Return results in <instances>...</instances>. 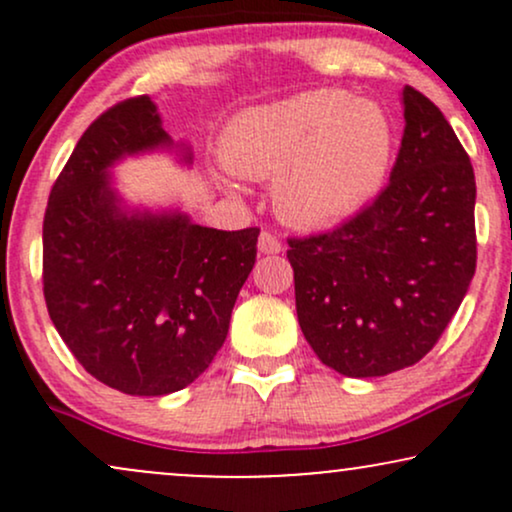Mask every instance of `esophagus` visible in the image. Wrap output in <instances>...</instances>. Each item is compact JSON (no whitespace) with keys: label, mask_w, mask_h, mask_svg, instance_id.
Wrapping results in <instances>:
<instances>
[{"label":"esophagus","mask_w":512,"mask_h":512,"mask_svg":"<svg viewBox=\"0 0 512 512\" xmlns=\"http://www.w3.org/2000/svg\"><path fill=\"white\" fill-rule=\"evenodd\" d=\"M257 248H260L262 255H276V252H281V240L272 231H262Z\"/></svg>","instance_id":"1"}]
</instances>
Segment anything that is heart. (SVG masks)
Wrapping results in <instances>:
<instances>
[{
    "instance_id": "b5f03b06",
    "label": "heart",
    "mask_w": 512,
    "mask_h": 512,
    "mask_svg": "<svg viewBox=\"0 0 512 512\" xmlns=\"http://www.w3.org/2000/svg\"><path fill=\"white\" fill-rule=\"evenodd\" d=\"M395 129L375 101L313 88L228 122L221 158L250 180H276V207L298 226H332L380 192Z\"/></svg>"
}]
</instances>
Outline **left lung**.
Listing matches in <instances>:
<instances>
[{"label": "left lung", "instance_id": "8db88e82", "mask_svg": "<svg viewBox=\"0 0 512 512\" xmlns=\"http://www.w3.org/2000/svg\"><path fill=\"white\" fill-rule=\"evenodd\" d=\"M390 182L337 228L289 238L301 330L325 366L378 378L436 346L477 269V182L450 122L404 86Z\"/></svg>", "mask_w": 512, "mask_h": 512}]
</instances>
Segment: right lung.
Segmentation results:
<instances>
[{"label":"right lung","instance_id":"right-lung-1","mask_svg":"<svg viewBox=\"0 0 512 512\" xmlns=\"http://www.w3.org/2000/svg\"><path fill=\"white\" fill-rule=\"evenodd\" d=\"M156 146L170 137L151 98L115 103L76 142L43 219L52 325L86 373L139 397L178 392L209 368L260 236L257 226L216 231L182 214H125L108 168Z\"/></svg>","mask_w":512,"mask_h":512}]
</instances>
